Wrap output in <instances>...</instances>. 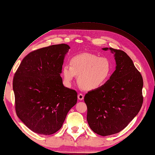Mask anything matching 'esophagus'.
<instances>
[{"label": "esophagus", "mask_w": 155, "mask_h": 155, "mask_svg": "<svg viewBox=\"0 0 155 155\" xmlns=\"http://www.w3.org/2000/svg\"><path fill=\"white\" fill-rule=\"evenodd\" d=\"M78 99L80 100V101H82V100H83V99H84V95H83V94L79 93V94H78Z\"/></svg>", "instance_id": "34e87169"}]
</instances>
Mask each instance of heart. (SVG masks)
<instances>
[{
	"label": "heart",
	"instance_id": "obj_1",
	"mask_svg": "<svg viewBox=\"0 0 155 155\" xmlns=\"http://www.w3.org/2000/svg\"><path fill=\"white\" fill-rule=\"evenodd\" d=\"M69 64H65L62 68L64 82L69 84L75 76H78L79 85L86 91L101 87L112 74V66L110 60L91 53H82L72 57Z\"/></svg>",
	"mask_w": 155,
	"mask_h": 155
}]
</instances>
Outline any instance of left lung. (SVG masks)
Masks as SVG:
<instances>
[{
	"label": "left lung",
	"mask_w": 155,
	"mask_h": 155,
	"mask_svg": "<svg viewBox=\"0 0 155 155\" xmlns=\"http://www.w3.org/2000/svg\"><path fill=\"white\" fill-rule=\"evenodd\" d=\"M110 49L114 53L116 70L104 85L84 96L90 128L103 136L124 129L138 114L143 102L141 73L125 52Z\"/></svg>",
	"instance_id": "obj_1"
}]
</instances>
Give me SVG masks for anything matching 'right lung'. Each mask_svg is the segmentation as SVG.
I'll return each instance as SVG.
<instances>
[{
    "instance_id": "1",
    "label": "right lung",
    "mask_w": 155,
    "mask_h": 155,
    "mask_svg": "<svg viewBox=\"0 0 155 155\" xmlns=\"http://www.w3.org/2000/svg\"><path fill=\"white\" fill-rule=\"evenodd\" d=\"M69 49L61 44L35 50L23 59L14 74L16 114L36 133L57 132L77 103L78 93L64 86L60 76Z\"/></svg>"
}]
</instances>
